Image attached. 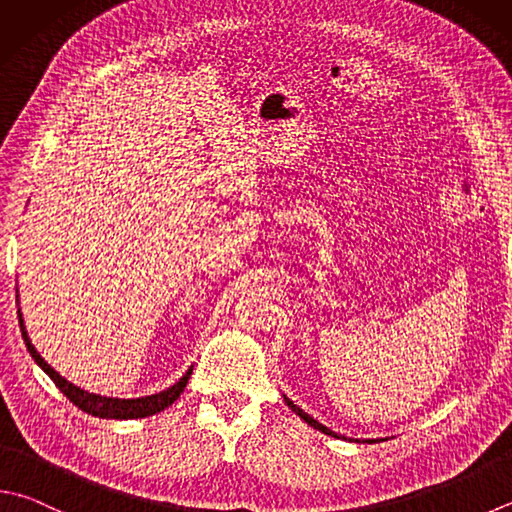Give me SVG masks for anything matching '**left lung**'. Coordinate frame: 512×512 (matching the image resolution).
Instances as JSON below:
<instances>
[{
  "label": "left lung",
  "instance_id": "8db88e82",
  "mask_svg": "<svg viewBox=\"0 0 512 512\" xmlns=\"http://www.w3.org/2000/svg\"><path fill=\"white\" fill-rule=\"evenodd\" d=\"M285 403H287V406H289V408H292V410H294V412H296V414H298V417H301V419H303V421H307V423H310V426H312V428H316V430H321V432H325V435H332V437H339V435H334V432H332V430H327V428H325V426H321V423H318V421H316V419H312V417H310V414H305V412H303V410H301V408H298V406H294V403H292V401H289V399H287V397H285Z\"/></svg>",
  "mask_w": 512,
  "mask_h": 512
}]
</instances>
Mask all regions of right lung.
<instances>
[{"mask_svg":"<svg viewBox=\"0 0 512 512\" xmlns=\"http://www.w3.org/2000/svg\"><path fill=\"white\" fill-rule=\"evenodd\" d=\"M19 327H22V336H24V343L28 347V352H31V356L35 359V363L40 365V368L51 376L53 383L60 388L66 397H69L77 408L93 414V417H102V419H142V417H151V414H156L160 410H165L167 406H171L173 401H176L182 390L187 388L189 383V376H191V370L182 376V379L171 385L169 390L160 392V394H153V397H144V399H106V397H98V394H91V392H84L80 388H75L73 383H69L64 379V376L57 374L51 365H48L40 352L35 350L31 339H28V334L24 330V323L22 318H19Z\"/></svg>","mask_w":512,"mask_h":512,"instance_id":"1","label":"right lung"}]
</instances>
